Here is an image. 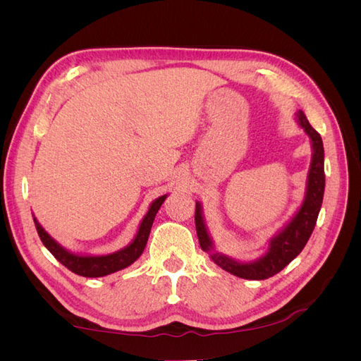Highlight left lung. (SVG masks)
Returning <instances> with one entry per match:
<instances>
[{
	"instance_id": "left-lung-1",
	"label": "left lung",
	"mask_w": 361,
	"mask_h": 361,
	"mask_svg": "<svg viewBox=\"0 0 361 361\" xmlns=\"http://www.w3.org/2000/svg\"><path fill=\"white\" fill-rule=\"evenodd\" d=\"M297 117L301 128H304L305 134L310 137L313 146V158L309 171L305 200L298 214L293 216V220L283 228L276 238H272L268 253L257 262H253V264H239V262H235L223 255L211 253V259L218 267H221L224 271L231 272V274L236 277L247 280H265L276 276L277 272H280L286 265H289L290 262L301 253L313 232L316 220H318L325 190L324 145L319 133L312 128L305 114L302 111H298ZM194 220L202 250L211 251L212 243L209 239V235L206 232L199 203H195Z\"/></svg>"
}]
</instances>
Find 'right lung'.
Wrapping results in <instances>:
<instances>
[{"label":"right lung","instance_id":"1","mask_svg":"<svg viewBox=\"0 0 361 361\" xmlns=\"http://www.w3.org/2000/svg\"><path fill=\"white\" fill-rule=\"evenodd\" d=\"M167 195H161L159 199H157L152 206L149 207V212L146 214V216L143 218V221L140 224L138 233L135 236V239L130 243L126 248L117 251V253L113 255H106V256H76L69 253V251L64 250L63 247H60V244H57L54 239L45 232L36 218L35 220V226L37 228V233L40 236V241L43 243L52 256L56 257L60 264H63L68 269H71L72 272L82 277H104L108 274H113L116 271L123 269L126 267H129L130 264L141 256V253L145 251V247L147 244V238L150 233L152 224H154L155 215L158 212V209L161 207V204L166 200Z\"/></svg>","mask_w":361,"mask_h":361}]
</instances>
